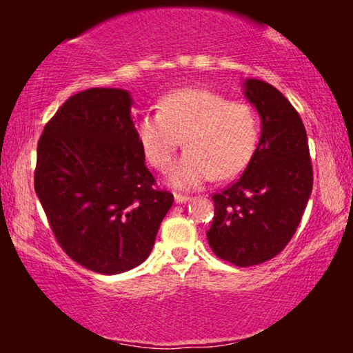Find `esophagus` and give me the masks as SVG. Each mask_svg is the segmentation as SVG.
<instances>
[{"label":"esophagus","mask_w":353,"mask_h":353,"mask_svg":"<svg viewBox=\"0 0 353 353\" xmlns=\"http://www.w3.org/2000/svg\"><path fill=\"white\" fill-rule=\"evenodd\" d=\"M191 197L190 196H183V194H175V202L176 204H185V202H190Z\"/></svg>","instance_id":"obj_1"}]
</instances>
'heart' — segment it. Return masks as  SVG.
Returning <instances> with one entry per match:
<instances>
[{
  "label": "heart",
  "mask_w": 353,
  "mask_h": 353,
  "mask_svg": "<svg viewBox=\"0 0 353 353\" xmlns=\"http://www.w3.org/2000/svg\"><path fill=\"white\" fill-rule=\"evenodd\" d=\"M137 134L148 162L163 173L172 168L183 139L186 154L168 181L178 190H194L248 167L259 143V119L248 103L210 90L183 88L168 93L159 112L144 114Z\"/></svg>",
  "instance_id": "b5f03b06"
}]
</instances>
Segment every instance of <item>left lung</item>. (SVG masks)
Listing matches in <instances>:
<instances>
[{"label": "left lung", "mask_w": 353, "mask_h": 353, "mask_svg": "<svg viewBox=\"0 0 353 353\" xmlns=\"http://www.w3.org/2000/svg\"><path fill=\"white\" fill-rule=\"evenodd\" d=\"M262 133L239 180L212 196L215 215L207 239L216 257L252 267L286 248L312 194L313 170L305 127L292 104L267 81L244 80Z\"/></svg>", "instance_id": "8db88e82"}]
</instances>
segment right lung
<instances>
[{"mask_svg": "<svg viewBox=\"0 0 353 353\" xmlns=\"http://www.w3.org/2000/svg\"><path fill=\"white\" fill-rule=\"evenodd\" d=\"M127 90L70 96L37 148L35 192L57 243L91 272H128L151 254L173 194L144 163Z\"/></svg>", "mask_w": 353, "mask_h": 353, "instance_id": "1", "label": "right lung"}]
</instances>
